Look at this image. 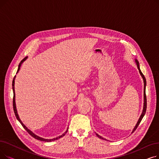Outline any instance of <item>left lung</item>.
Wrapping results in <instances>:
<instances>
[{"instance_id": "1", "label": "left lung", "mask_w": 159, "mask_h": 159, "mask_svg": "<svg viewBox=\"0 0 159 159\" xmlns=\"http://www.w3.org/2000/svg\"><path fill=\"white\" fill-rule=\"evenodd\" d=\"M135 63H136V64H137V68H138V70H139V73H140V75H141V77H142V78H143V81H144V106H143V112H142V113H141V115H140V117H139V120H138V121H137V124H136V125H135V126L134 127V128H133V131H132L131 133H133V131H135V129H136L138 127V126L139 125L140 122H141L142 119H143V116H144V115H145V113H146V107H147V100H146V78L144 77V75L143 74V73H142L141 71H140L139 61H138L137 59H135ZM96 135H97L98 138L101 139H102V140H106V139H104V138L102 137L101 136H100L99 135H98L97 133H96Z\"/></svg>"}]
</instances>
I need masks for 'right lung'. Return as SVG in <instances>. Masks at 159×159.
Wrapping results in <instances>:
<instances>
[{"label":"right lung","instance_id":"obj_1","mask_svg":"<svg viewBox=\"0 0 159 159\" xmlns=\"http://www.w3.org/2000/svg\"><path fill=\"white\" fill-rule=\"evenodd\" d=\"M27 58H28V57H25L22 61H21V62H20V64H19V65L18 70H17V71H16V73H17L19 71L22 64L25 61H26V60L27 59ZM15 78H16V75L14 77L13 80V82H12V88H13V110H14V112H15V116H16V118L17 119V120H18L20 122V123L22 124V126H23V128L28 131V133H29V134H30V135H31L33 137H34L35 139H37V140H40V141H44V142H52V141L56 140H57V139H60V138L64 137V136L66 135V133H67V131H68V129H67V130L63 133V134H62V135H61V136H59V137H56V138H53V139H44V138H43V137H39V136L35 135L34 133H33V131H31L30 129H29L23 124V122L21 121V120H20V118H19V116L18 113H17V110H16V103H15Z\"/></svg>","mask_w":159,"mask_h":159}]
</instances>
